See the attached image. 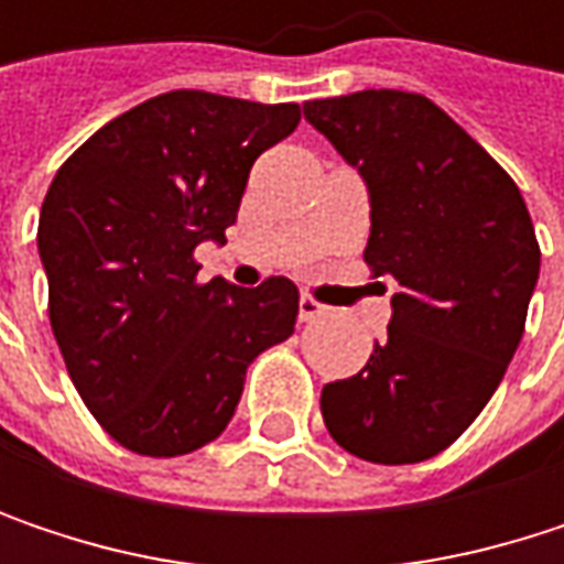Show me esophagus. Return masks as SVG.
I'll list each match as a JSON object with an SVG mask.
<instances>
[{"label":"esophagus","mask_w":564,"mask_h":564,"mask_svg":"<svg viewBox=\"0 0 564 564\" xmlns=\"http://www.w3.org/2000/svg\"><path fill=\"white\" fill-rule=\"evenodd\" d=\"M329 306H323L319 300H313L310 293H303L300 296V323H310V319H316V316H323Z\"/></svg>","instance_id":"34e87169"}]
</instances>
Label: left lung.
Instances as JSON below:
<instances>
[{
	"instance_id": "1",
	"label": "left lung",
	"mask_w": 564,
	"mask_h": 564,
	"mask_svg": "<svg viewBox=\"0 0 564 564\" xmlns=\"http://www.w3.org/2000/svg\"><path fill=\"white\" fill-rule=\"evenodd\" d=\"M303 117L362 175L366 264L394 281L386 339L359 376L323 386V421L362 460H427L474 424L522 339L539 281L529 208L421 94L356 90L306 100Z\"/></svg>"
}]
</instances>
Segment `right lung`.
<instances>
[{
  "mask_svg": "<svg viewBox=\"0 0 564 564\" xmlns=\"http://www.w3.org/2000/svg\"><path fill=\"white\" fill-rule=\"evenodd\" d=\"M296 123V104L170 90L57 170L39 218L48 316L74 389L127 451L178 457L215 441L248 366L293 333V281L198 283L192 251L225 241L254 160Z\"/></svg>",
  "mask_w": 564,
  "mask_h": 564,
  "instance_id": "1",
  "label": "right lung"
}]
</instances>
